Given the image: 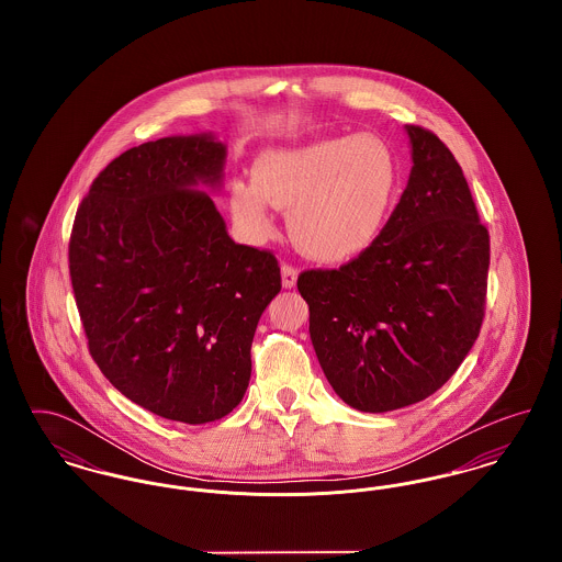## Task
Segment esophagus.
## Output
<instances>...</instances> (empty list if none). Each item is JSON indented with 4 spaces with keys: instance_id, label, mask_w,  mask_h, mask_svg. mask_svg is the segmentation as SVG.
<instances>
[{
    "instance_id": "esophagus-1",
    "label": "esophagus",
    "mask_w": 562,
    "mask_h": 562,
    "mask_svg": "<svg viewBox=\"0 0 562 562\" xmlns=\"http://www.w3.org/2000/svg\"><path fill=\"white\" fill-rule=\"evenodd\" d=\"M296 276H299V269L284 263L282 266V286L284 289H293L294 284H296Z\"/></svg>"
}]
</instances>
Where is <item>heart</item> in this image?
<instances>
[{
	"label": "heart",
	"instance_id": "obj_1",
	"mask_svg": "<svg viewBox=\"0 0 562 562\" xmlns=\"http://www.w3.org/2000/svg\"><path fill=\"white\" fill-rule=\"evenodd\" d=\"M401 170L374 134L337 136L271 149L255 164V181H234L229 206L248 240H266L273 206L289 211V232L310 257L339 263L373 246L394 206Z\"/></svg>",
	"mask_w": 562,
	"mask_h": 562
}]
</instances>
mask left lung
<instances>
[{
  "mask_svg": "<svg viewBox=\"0 0 562 562\" xmlns=\"http://www.w3.org/2000/svg\"><path fill=\"white\" fill-rule=\"evenodd\" d=\"M406 134L408 183L373 246L296 280L322 371L362 413L396 411L440 390L484 318L488 232L463 170L436 134L422 126Z\"/></svg>",
  "mask_w": 562,
  "mask_h": 562,
  "instance_id": "obj_1",
  "label": "left lung"
}]
</instances>
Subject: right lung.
<instances>
[{
  "mask_svg": "<svg viewBox=\"0 0 562 562\" xmlns=\"http://www.w3.org/2000/svg\"><path fill=\"white\" fill-rule=\"evenodd\" d=\"M225 145L166 136L124 151L92 181L69 240L88 349L128 401L170 422L232 413L250 346L282 280L269 250L236 244L204 188Z\"/></svg>",
  "mask_w": 562,
  "mask_h": 562,
  "instance_id": "add662e5",
  "label": "right lung"
}]
</instances>
